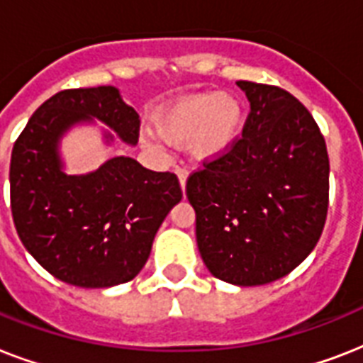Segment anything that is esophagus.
Instances as JSON below:
<instances>
[{
  "instance_id": "34e87169",
  "label": "esophagus",
  "mask_w": 363,
  "mask_h": 363,
  "mask_svg": "<svg viewBox=\"0 0 363 363\" xmlns=\"http://www.w3.org/2000/svg\"><path fill=\"white\" fill-rule=\"evenodd\" d=\"M177 177H179V182H181V188L184 190L186 188V181H188V171L184 167H177Z\"/></svg>"
}]
</instances>
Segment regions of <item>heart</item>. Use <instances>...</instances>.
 I'll return each mask as SVG.
<instances>
[{
	"instance_id": "heart-1",
	"label": "heart",
	"mask_w": 363,
	"mask_h": 363,
	"mask_svg": "<svg viewBox=\"0 0 363 363\" xmlns=\"http://www.w3.org/2000/svg\"><path fill=\"white\" fill-rule=\"evenodd\" d=\"M154 128L164 141L186 145L198 162H213L228 154L245 130V109L232 94H194L154 116ZM147 145L158 147L152 137Z\"/></svg>"
}]
</instances>
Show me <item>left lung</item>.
<instances>
[{
    "label": "left lung",
    "mask_w": 363,
    "mask_h": 363,
    "mask_svg": "<svg viewBox=\"0 0 363 363\" xmlns=\"http://www.w3.org/2000/svg\"><path fill=\"white\" fill-rule=\"evenodd\" d=\"M250 115L242 137L190 175L196 239L211 275L238 286L282 279L320 239L330 160L315 118L277 86L238 81Z\"/></svg>",
    "instance_id": "obj_1"
}]
</instances>
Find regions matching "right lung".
<instances>
[{"label":"right lung","mask_w":363,"mask_h":363,"mask_svg":"<svg viewBox=\"0 0 363 363\" xmlns=\"http://www.w3.org/2000/svg\"><path fill=\"white\" fill-rule=\"evenodd\" d=\"M101 122L107 145L135 147L139 115L118 88H75L31 115L11 154V211L26 250L60 281L109 288L145 267L154 235L182 199L173 173H156L130 156L69 175L60 143L75 125Z\"/></svg>","instance_id":"obj_1"}]
</instances>
